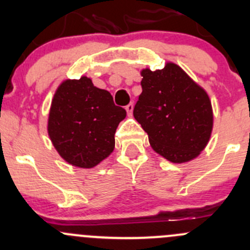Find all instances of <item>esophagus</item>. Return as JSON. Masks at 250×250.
Segmentation results:
<instances>
[{"label":"esophagus","instance_id":"1","mask_svg":"<svg viewBox=\"0 0 250 250\" xmlns=\"http://www.w3.org/2000/svg\"><path fill=\"white\" fill-rule=\"evenodd\" d=\"M125 111H127L128 116H129V117H132V115H133V104H132V103H130V104H128L127 106H125Z\"/></svg>","mask_w":250,"mask_h":250}]
</instances>
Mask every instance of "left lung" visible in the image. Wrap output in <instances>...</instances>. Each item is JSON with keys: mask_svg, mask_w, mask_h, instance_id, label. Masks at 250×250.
Segmentation results:
<instances>
[{"mask_svg": "<svg viewBox=\"0 0 250 250\" xmlns=\"http://www.w3.org/2000/svg\"><path fill=\"white\" fill-rule=\"evenodd\" d=\"M143 92L133 115L147 133L150 145L173 163L193 160L204 150L213 130L208 94L180 66L141 70Z\"/></svg>", "mask_w": 250, "mask_h": 250, "instance_id": "1", "label": "left lung"}]
</instances>
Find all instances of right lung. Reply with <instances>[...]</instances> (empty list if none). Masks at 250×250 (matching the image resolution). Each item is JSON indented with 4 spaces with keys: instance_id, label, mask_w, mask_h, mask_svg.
I'll list each match as a JSON object with an SVG mask.
<instances>
[{
    "instance_id": "obj_1",
    "label": "right lung",
    "mask_w": 250,
    "mask_h": 250,
    "mask_svg": "<svg viewBox=\"0 0 250 250\" xmlns=\"http://www.w3.org/2000/svg\"><path fill=\"white\" fill-rule=\"evenodd\" d=\"M125 110L116 106L107 90L92 80H65L55 90L48 116V135L62 160L93 168L115 148V132Z\"/></svg>"
}]
</instances>
